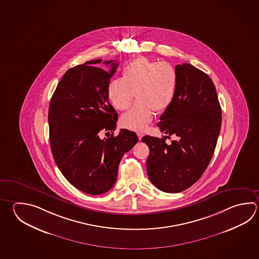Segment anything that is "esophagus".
I'll return each instance as SVG.
<instances>
[{"label":"esophagus","mask_w":259,"mask_h":259,"mask_svg":"<svg viewBox=\"0 0 259 259\" xmlns=\"http://www.w3.org/2000/svg\"><path fill=\"white\" fill-rule=\"evenodd\" d=\"M137 137H138V138H139V140H141L142 138H143V137H144V134L141 132H138L137 133Z\"/></svg>","instance_id":"34e87169"}]
</instances>
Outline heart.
I'll use <instances>...</instances> for the list:
<instances>
[{
	"label": "heart",
	"instance_id": "1",
	"mask_svg": "<svg viewBox=\"0 0 259 259\" xmlns=\"http://www.w3.org/2000/svg\"><path fill=\"white\" fill-rule=\"evenodd\" d=\"M122 74V78L108 86L109 101L115 109L124 111L131 106L136 93L138 100L121 117V124L142 131L153 120L154 111L164 112L173 102L178 86L176 69L168 62L142 57L127 64Z\"/></svg>",
	"mask_w": 259,
	"mask_h": 259
}]
</instances>
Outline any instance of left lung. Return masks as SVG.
I'll return each instance as SVG.
<instances>
[{"instance_id": "8db88e82", "label": "left lung", "mask_w": 259, "mask_h": 259, "mask_svg": "<svg viewBox=\"0 0 259 259\" xmlns=\"http://www.w3.org/2000/svg\"><path fill=\"white\" fill-rule=\"evenodd\" d=\"M178 86L173 102L157 123L163 138L146 136L149 147L147 176L157 189L177 193L200 179L210 163L222 125V110L210 77L191 64L177 65ZM176 141L167 145L166 138Z\"/></svg>"}]
</instances>
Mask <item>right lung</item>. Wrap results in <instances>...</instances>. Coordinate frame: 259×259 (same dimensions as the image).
<instances>
[{"label": "right lung", "instance_id": "1", "mask_svg": "<svg viewBox=\"0 0 259 259\" xmlns=\"http://www.w3.org/2000/svg\"><path fill=\"white\" fill-rule=\"evenodd\" d=\"M102 59L69 68L52 95L49 109V140L57 166L70 184L91 195L110 191L124 153L138 142L137 134L121 129L113 136L117 112L109 103L108 86L118 63L109 71L94 67ZM112 133L108 139L102 132Z\"/></svg>", "mask_w": 259, "mask_h": 259}]
</instances>
